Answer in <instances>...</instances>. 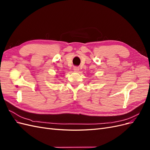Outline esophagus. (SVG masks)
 Wrapping results in <instances>:
<instances>
[{
	"instance_id": "1",
	"label": "esophagus",
	"mask_w": 150,
	"mask_h": 150,
	"mask_svg": "<svg viewBox=\"0 0 150 150\" xmlns=\"http://www.w3.org/2000/svg\"><path fill=\"white\" fill-rule=\"evenodd\" d=\"M79 70V68L78 67H77V66L74 67V71L75 72H78Z\"/></svg>"
}]
</instances>
